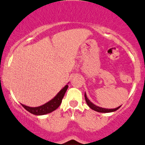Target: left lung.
Wrapping results in <instances>:
<instances>
[{
	"label": "left lung",
	"instance_id": "obj_1",
	"mask_svg": "<svg viewBox=\"0 0 145 145\" xmlns=\"http://www.w3.org/2000/svg\"><path fill=\"white\" fill-rule=\"evenodd\" d=\"M85 99H86V103H87V105L89 106V107L91 108L93 110L96 111V112H101V113H109V112H115V111H116L117 109H119L121 106H121H118V107H116V108H114V109H105V108L100 107V106H97V105H94L93 102H90V100H89V99L87 97V95H86V93H85Z\"/></svg>",
	"mask_w": 145,
	"mask_h": 145
}]
</instances>
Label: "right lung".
Segmentation results:
<instances>
[{
	"mask_svg": "<svg viewBox=\"0 0 145 145\" xmlns=\"http://www.w3.org/2000/svg\"><path fill=\"white\" fill-rule=\"evenodd\" d=\"M67 88H68V85H66L63 88L55 95V97H54V98H52L49 102L40 106L31 107V106H26V105H22V104H21V105L28 112L34 115H37V116H41V115H45L47 114L51 113L52 112L55 111V109H57L59 105H61L62 100L63 99Z\"/></svg>",
	"mask_w": 145,
	"mask_h": 145,
	"instance_id": "1",
	"label": "right lung"
}]
</instances>
